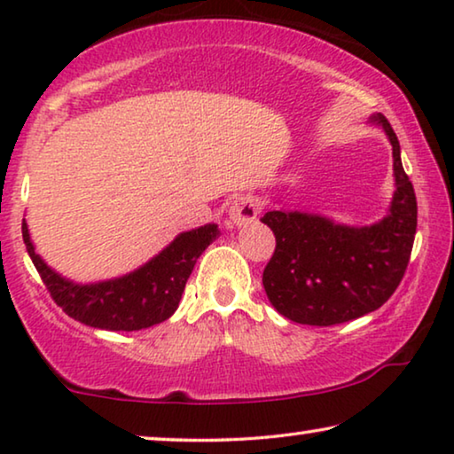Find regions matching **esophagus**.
<instances>
[{
  "mask_svg": "<svg viewBox=\"0 0 454 454\" xmlns=\"http://www.w3.org/2000/svg\"><path fill=\"white\" fill-rule=\"evenodd\" d=\"M260 215V200L254 194H241L229 207V221L233 225H247Z\"/></svg>",
  "mask_w": 454,
  "mask_h": 454,
  "instance_id": "1",
  "label": "esophagus"
}]
</instances>
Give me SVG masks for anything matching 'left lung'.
<instances>
[{
    "instance_id": "obj_1",
    "label": "left lung",
    "mask_w": 454,
    "mask_h": 454,
    "mask_svg": "<svg viewBox=\"0 0 454 454\" xmlns=\"http://www.w3.org/2000/svg\"><path fill=\"white\" fill-rule=\"evenodd\" d=\"M373 121L394 148L397 188L386 219L357 229L298 211L262 217L276 235L263 288L274 309L294 323L331 326L364 317L386 304L406 274L418 225L416 192L392 125L383 115Z\"/></svg>"
}]
</instances>
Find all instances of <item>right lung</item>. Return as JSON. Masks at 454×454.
<instances>
[{"instance_id":"obj_1","label":"right lung","mask_w":454,"mask_h":454,"mask_svg":"<svg viewBox=\"0 0 454 454\" xmlns=\"http://www.w3.org/2000/svg\"><path fill=\"white\" fill-rule=\"evenodd\" d=\"M217 235V225L180 233L162 254L134 274L81 286L60 278L40 260L30 243L26 221L22 223L26 249L51 298L71 318L107 331H139L170 318L178 309L194 263Z\"/></svg>"}]
</instances>
